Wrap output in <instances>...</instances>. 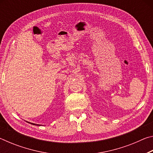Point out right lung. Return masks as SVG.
<instances>
[{
    "label": "right lung",
    "mask_w": 153,
    "mask_h": 153,
    "mask_svg": "<svg viewBox=\"0 0 153 153\" xmlns=\"http://www.w3.org/2000/svg\"><path fill=\"white\" fill-rule=\"evenodd\" d=\"M29 123H30V122H29ZM30 123L32 124V125H34V126H40V125H39V124H36V123Z\"/></svg>",
    "instance_id": "right-lung-1"
}]
</instances>
